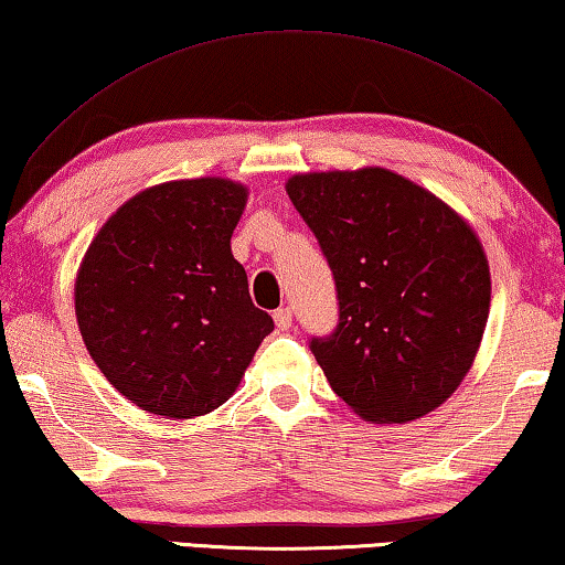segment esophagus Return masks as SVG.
<instances>
[{"label": "esophagus", "instance_id": "obj_1", "mask_svg": "<svg viewBox=\"0 0 565 565\" xmlns=\"http://www.w3.org/2000/svg\"><path fill=\"white\" fill-rule=\"evenodd\" d=\"M275 326L280 328V331H290V326H292V310H290V308H277V310H275Z\"/></svg>", "mask_w": 565, "mask_h": 565}]
</instances>
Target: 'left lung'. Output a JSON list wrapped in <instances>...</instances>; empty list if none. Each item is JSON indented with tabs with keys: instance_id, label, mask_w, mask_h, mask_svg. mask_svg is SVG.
<instances>
[{
	"instance_id": "obj_1",
	"label": "left lung",
	"mask_w": 565,
	"mask_h": 565,
	"mask_svg": "<svg viewBox=\"0 0 565 565\" xmlns=\"http://www.w3.org/2000/svg\"><path fill=\"white\" fill-rule=\"evenodd\" d=\"M285 189L335 282L338 326L308 343L328 384L369 422L437 409L470 371L488 323L480 239L386 169L306 173Z\"/></svg>"
}]
</instances>
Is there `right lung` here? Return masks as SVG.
Masks as SVG:
<instances>
[{"label": "right lung", "mask_w": 565, "mask_h": 565, "mask_svg": "<svg viewBox=\"0 0 565 565\" xmlns=\"http://www.w3.org/2000/svg\"><path fill=\"white\" fill-rule=\"evenodd\" d=\"M245 202L247 189L227 179L146 189L85 253L75 282L83 341L103 376L143 412L210 414L275 328L232 257Z\"/></svg>", "instance_id": "obj_1"}]
</instances>
